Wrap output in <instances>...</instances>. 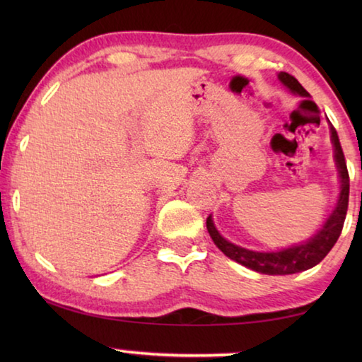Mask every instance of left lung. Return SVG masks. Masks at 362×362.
<instances>
[{"label":"left lung","mask_w":362,"mask_h":362,"mask_svg":"<svg viewBox=\"0 0 362 362\" xmlns=\"http://www.w3.org/2000/svg\"><path fill=\"white\" fill-rule=\"evenodd\" d=\"M278 76L281 79V83H283L286 88H289L293 94L310 97L308 90H306L296 78L289 75V73L281 71ZM330 134H332L335 163L337 168H339L341 189L335 211L332 212V216L327 218V222L324 223L322 230H320V233L315 235V238H311V240L306 241L305 244H300V246L287 247L284 250H279V252H254V250L235 246V244H231L230 241H226L225 238L220 236V233L216 230V226H214L212 218L209 216L206 220L207 231H209L214 244H216L226 257H230L231 260L241 263V265L246 268L254 269V272L262 274H292L305 272V269L308 268H313L330 252V249L335 246L337 240H339L343 223H345L348 198H350V175H348L345 155H343L339 136H337V131L332 124H330Z\"/></svg>","instance_id":"left-lung-1"}]
</instances>
